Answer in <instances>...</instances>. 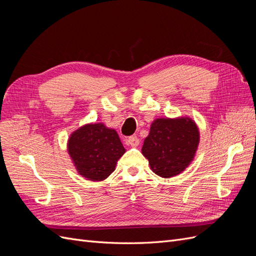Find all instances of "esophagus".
I'll use <instances>...</instances> for the list:
<instances>
[{"mask_svg": "<svg viewBox=\"0 0 256 256\" xmlns=\"http://www.w3.org/2000/svg\"><path fill=\"white\" fill-rule=\"evenodd\" d=\"M126 144L131 145V146H138V144H140V138L136 136H131L126 140Z\"/></svg>", "mask_w": 256, "mask_h": 256, "instance_id": "34e87169", "label": "esophagus"}]
</instances>
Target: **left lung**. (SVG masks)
Returning <instances> with one entry per match:
<instances>
[{
    "label": "left lung",
    "mask_w": 256,
    "mask_h": 256,
    "mask_svg": "<svg viewBox=\"0 0 256 256\" xmlns=\"http://www.w3.org/2000/svg\"><path fill=\"white\" fill-rule=\"evenodd\" d=\"M198 142V129L191 118H157L144 140L142 154L154 174L168 178L180 174L191 164Z\"/></svg>",
    "instance_id": "left-lung-1"
}]
</instances>
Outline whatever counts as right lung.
I'll return each instance as SVG.
<instances>
[{
    "mask_svg": "<svg viewBox=\"0 0 256 256\" xmlns=\"http://www.w3.org/2000/svg\"><path fill=\"white\" fill-rule=\"evenodd\" d=\"M68 152L80 175L88 180L100 182L111 175L125 148L114 129L104 124H88L70 136Z\"/></svg>",
    "mask_w": 256,
    "mask_h": 256,
    "instance_id": "1",
    "label": "right lung"
}]
</instances>
